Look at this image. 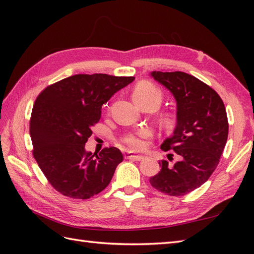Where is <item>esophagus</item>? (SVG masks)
<instances>
[{
    "mask_svg": "<svg viewBox=\"0 0 254 254\" xmlns=\"http://www.w3.org/2000/svg\"><path fill=\"white\" fill-rule=\"evenodd\" d=\"M124 156H125L126 159L134 160V161H141V160H143V156H135V155H132L131 152H125Z\"/></svg>",
    "mask_w": 254,
    "mask_h": 254,
    "instance_id": "1",
    "label": "esophagus"
}]
</instances>
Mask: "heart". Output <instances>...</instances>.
I'll use <instances>...</instances> for the list:
<instances>
[{
    "label": "heart",
    "instance_id": "heart-1",
    "mask_svg": "<svg viewBox=\"0 0 254 254\" xmlns=\"http://www.w3.org/2000/svg\"><path fill=\"white\" fill-rule=\"evenodd\" d=\"M133 101L140 107L155 103L160 105L162 94L159 89H157L150 82L144 81L137 84L132 92ZM151 135V130L148 128H142L136 132L128 133L122 139V145L130 150H142L145 148V139Z\"/></svg>",
    "mask_w": 254,
    "mask_h": 254
}]
</instances>
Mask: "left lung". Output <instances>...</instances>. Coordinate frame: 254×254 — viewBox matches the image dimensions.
<instances>
[{"label": "left lung", "instance_id": "obj_1", "mask_svg": "<svg viewBox=\"0 0 254 254\" xmlns=\"http://www.w3.org/2000/svg\"><path fill=\"white\" fill-rule=\"evenodd\" d=\"M149 76L171 92L176 101V126L161 144L179 160L150 177L156 190L170 196L190 193L209 180L216 170L228 139V118L219 95L207 84L184 72L152 71Z\"/></svg>", "mask_w": 254, "mask_h": 254}]
</instances>
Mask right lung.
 <instances>
[{
	"label": "right lung",
	"instance_id": "obj_1",
	"mask_svg": "<svg viewBox=\"0 0 254 254\" xmlns=\"http://www.w3.org/2000/svg\"><path fill=\"white\" fill-rule=\"evenodd\" d=\"M134 77L77 74L45 88L37 97L29 133L34 157L53 188L88 199L110 183L123 161L117 147L92 153L84 146L101 119L102 106Z\"/></svg>",
	"mask_w": 254,
	"mask_h": 254
}]
</instances>
